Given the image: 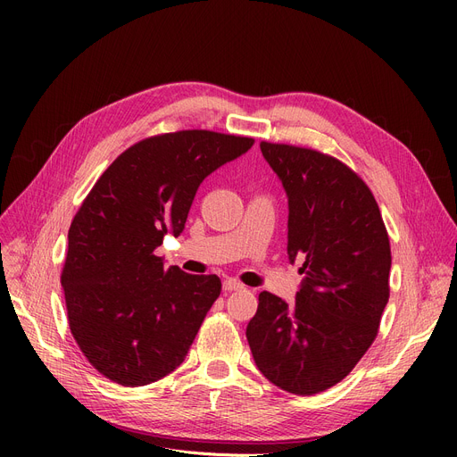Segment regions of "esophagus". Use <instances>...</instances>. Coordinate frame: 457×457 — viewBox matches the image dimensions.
Masks as SVG:
<instances>
[{"instance_id":"obj_1","label":"esophagus","mask_w":457,"mask_h":457,"mask_svg":"<svg viewBox=\"0 0 457 457\" xmlns=\"http://www.w3.org/2000/svg\"><path fill=\"white\" fill-rule=\"evenodd\" d=\"M222 287H224V291H228V293H231V291H238V289H243V285L238 283L237 279H231V278L224 279Z\"/></svg>"}]
</instances>
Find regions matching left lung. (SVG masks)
Wrapping results in <instances>:
<instances>
[{"label": "left lung", "mask_w": 457, "mask_h": 457, "mask_svg": "<svg viewBox=\"0 0 457 457\" xmlns=\"http://www.w3.org/2000/svg\"><path fill=\"white\" fill-rule=\"evenodd\" d=\"M261 152L285 188L287 255L303 261V279L293 303L259 295L246 339L262 376L309 396L348 376L376 339L389 302V237L372 192L341 161L270 142Z\"/></svg>", "instance_id": "1"}]
</instances>
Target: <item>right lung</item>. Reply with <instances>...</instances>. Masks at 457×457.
<instances>
[{
  "mask_svg": "<svg viewBox=\"0 0 457 457\" xmlns=\"http://www.w3.org/2000/svg\"><path fill=\"white\" fill-rule=\"evenodd\" d=\"M252 146L202 129L152 137L88 192L68 231L61 285L71 335L105 378L140 387L185 361L222 283L166 269L154 252L164 235L183 233L202 181Z\"/></svg>",
  "mask_w": 457,
  "mask_h": 457,
  "instance_id": "obj_1",
  "label": "right lung"
}]
</instances>
